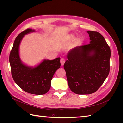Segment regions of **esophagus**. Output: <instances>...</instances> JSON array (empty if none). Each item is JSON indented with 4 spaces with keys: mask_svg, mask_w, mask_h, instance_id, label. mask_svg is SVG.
<instances>
[{
    "mask_svg": "<svg viewBox=\"0 0 123 123\" xmlns=\"http://www.w3.org/2000/svg\"><path fill=\"white\" fill-rule=\"evenodd\" d=\"M65 59L64 58H62L61 59V65L62 66L64 65V64H65Z\"/></svg>",
    "mask_w": 123,
    "mask_h": 123,
    "instance_id": "obj_1",
    "label": "esophagus"
}]
</instances>
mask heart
<instances>
[{"instance_id": "heart-1", "label": "heart", "mask_w": 123, "mask_h": 123, "mask_svg": "<svg viewBox=\"0 0 123 123\" xmlns=\"http://www.w3.org/2000/svg\"><path fill=\"white\" fill-rule=\"evenodd\" d=\"M69 38V39L71 40H74V39H75L76 38V37H75V36H74V35H70ZM80 42H81V40H80V39H77L76 41V43H77V44L80 43Z\"/></svg>"}]
</instances>
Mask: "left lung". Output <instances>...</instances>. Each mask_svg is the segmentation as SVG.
<instances>
[{
	"instance_id": "obj_1",
	"label": "left lung",
	"mask_w": 123,
	"mask_h": 123,
	"mask_svg": "<svg viewBox=\"0 0 123 123\" xmlns=\"http://www.w3.org/2000/svg\"><path fill=\"white\" fill-rule=\"evenodd\" d=\"M87 32L90 43L70 50L64 65L69 87L77 94L96 92L110 71L109 46L99 32Z\"/></svg>"
}]
</instances>
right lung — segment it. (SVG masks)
<instances>
[{"label": "right lung", "instance_id": "add662e5", "mask_svg": "<svg viewBox=\"0 0 123 123\" xmlns=\"http://www.w3.org/2000/svg\"><path fill=\"white\" fill-rule=\"evenodd\" d=\"M34 31L32 29H27L16 37L10 52L9 61L12 77L18 86L29 93L43 95L50 90L54 74L61 67V58L44 60L34 68L21 62L19 56L20 41L24 35Z\"/></svg>", "mask_w": 123, "mask_h": 123}]
</instances>
